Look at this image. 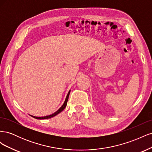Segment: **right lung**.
I'll return each instance as SVG.
<instances>
[{
    "mask_svg": "<svg viewBox=\"0 0 152 152\" xmlns=\"http://www.w3.org/2000/svg\"><path fill=\"white\" fill-rule=\"evenodd\" d=\"M70 90L69 91V92H68V94H67V96H66V99H65V102H64V103H63V104L61 106V107L59 108L57 111L56 112H54V113H53V114H51V115H48V116H45V117H35V116H33V115H30V116H31L32 117H34V118H37V119H48V118H51V117H54V116H56V115H58V113H59L60 112H61L65 108V107H66V104H67V102H68V97H69V94H70Z\"/></svg>",
    "mask_w": 152,
    "mask_h": 152,
    "instance_id": "obj_1",
    "label": "right lung"
}]
</instances>
